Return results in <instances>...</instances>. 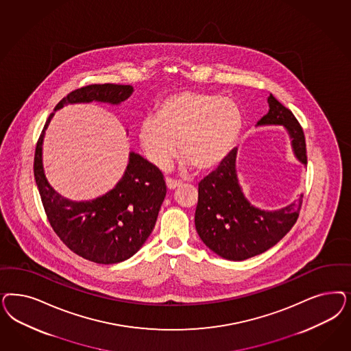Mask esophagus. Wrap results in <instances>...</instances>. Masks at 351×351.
<instances>
[{
	"label": "esophagus",
	"mask_w": 351,
	"mask_h": 351,
	"mask_svg": "<svg viewBox=\"0 0 351 351\" xmlns=\"http://www.w3.org/2000/svg\"><path fill=\"white\" fill-rule=\"evenodd\" d=\"M182 182L176 181V180H171V178H167V186L169 190H176L181 186Z\"/></svg>",
	"instance_id": "34e87169"
}]
</instances>
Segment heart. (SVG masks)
<instances>
[{"label": "heart", "mask_w": 351, "mask_h": 351, "mask_svg": "<svg viewBox=\"0 0 351 351\" xmlns=\"http://www.w3.org/2000/svg\"><path fill=\"white\" fill-rule=\"evenodd\" d=\"M243 126L238 104L218 94L184 90L158 104L138 128L139 145L149 162L167 169L178 154L196 169L219 164L237 142Z\"/></svg>", "instance_id": "b5f03b06"}]
</instances>
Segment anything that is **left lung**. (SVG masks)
Returning a JSON list of instances; mask_svg holds the SVG:
<instances>
[{
  "label": "left lung",
  "mask_w": 351,
  "mask_h": 351,
  "mask_svg": "<svg viewBox=\"0 0 351 351\" xmlns=\"http://www.w3.org/2000/svg\"><path fill=\"white\" fill-rule=\"evenodd\" d=\"M270 110L258 125H283L292 139L294 155L307 164L304 129L293 113L272 94ZM234 148L217 169L199 183L195 226L204 244L230 261L254 257L274 247L293 227L302 200L279 210H262L249 203L239 186ZM302 197V196H301Z\"/></svg>",
  "instance_id": "8db88e82"
}]
</instances>
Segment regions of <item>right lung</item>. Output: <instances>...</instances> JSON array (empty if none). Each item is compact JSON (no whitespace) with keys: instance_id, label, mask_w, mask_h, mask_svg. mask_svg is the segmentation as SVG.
I'll return each instance as SVG.
<instances>
[{"instance_id":"obj_1","label":"right lung","mask_w":351,"mask_h":351,"mask_svg":"<svg viewBox=\"0 0 351 351\" xmlns=\"http://www.w3.org/2000/svg\"><path fill=\"white\" fill-rule=\"evenodd\" d=\"M133 93L130 85L91 84L71 91L56 106L69 103L119 104ZM54 113L46 120L34 151V173L46 217L59 239L85 260L111 265L130 258L152 232L167 195L164 176L158 167L130 152L124 177L110 193L89 202H71L46 181L43 141Z\"/></svg>"}]
</instances>
